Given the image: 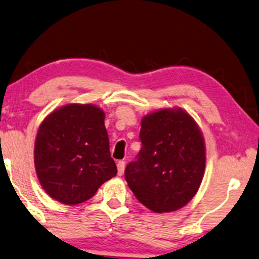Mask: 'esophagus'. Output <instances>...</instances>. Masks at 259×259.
Instances as JSON below:
<instances>
[{"label":"esophagus","mask_w":259,"mask_h":259,"mask_svg":"<svg viewBox=\"0 0 259 259\" xmlns=\"http://www.w3.org/2000/svg\"><path fill=\"white\" fill-rule=\"evenodd\" d=\"M117 167H118V175L121 176L123 174V171H125V161H119Z\"/></svg>","instance_id":"esophagus-1"}]
</instances>
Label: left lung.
Listing matches in <instances>:
<instances>
[{
  "mask_svg": "<svg viewBox=\"0 0 259 259\" xmlns=\"http://www.w3.org/2000/svg\"><path fill=\"white\" fill-rule=\"evenodd\" d=\"M141 149L127 164L125 179L138 201L154 212L185 207L196 195L205 169V145L200 127L180 107L145 115Z\"/></svg>",
  "mask_w": 259,
  "mask_h": 259,
  "instance_id": "1",
  "label": "left lung"
}]
</instances>
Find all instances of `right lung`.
<instances>
[{
	"label": "right lung",
	"instance_id": "obj_1",
	"mask_svg": "<svg viewBox=\"0 0 259 259\" xmlns=\"http://www.w3.org/2000/svg\"><path fill=\"white\" fill-rule=\"evenodd\" d=\"M104 119L96 105L67 104L40 123L33 161L49 196L67 205L83 203L117 175Z\"/></svg>",
	"mask_w": 259,
	"mask_h": 259
}]
</instances>
